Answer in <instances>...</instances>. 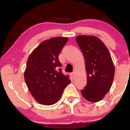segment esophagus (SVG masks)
<instances>
[{
	"label": "esophagus",
	"instance_id": "obj_1",
	"mask_svg": "<svg viewBox=\"0 0 130 130\" xmlns=\"http://www.w3.org/2000/svg\"><path fill=\"white\" fill-rule=\"evenodd\" d=\"M74 76H75V73H74V72L71 73V78L74 79Z\"/></svg>",
	"mask_w": 130,
	"mask_h": 130
}]
</instances>
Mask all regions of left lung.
<instances>
[{"label": "left lung", "instance_id": "8db88e82", "mask_svg": "<svg viewBox=\"0 0 130 130\" xmlns=\"http://www.w3.org/2000/svg\"><path fill=\"white\" fill-rule=\"evenodd\" d=\"M86 62L87 84L80 90L91 102H98L108 92L112 84L115 69L109 52L99 38L80 35L76 38Z\"/></svg>", "mask_w": 130, "mask_h": 130}]
</instances>
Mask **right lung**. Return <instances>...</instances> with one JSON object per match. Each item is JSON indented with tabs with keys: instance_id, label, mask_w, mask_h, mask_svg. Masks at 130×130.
Returning a JSON list of instances; mask_svg holds the SVG:
<instances>
[{
	"instance_id": "right-lung-1",
	"label": "right lung",
	"mask_w": 130,
	"mask_h": 130,
	"mask_svg": "<svg viewBox=\"0 0 130 130\" xmlns=\"http://www.w3.org/2000/svg\"><path fill=\"white\" fill-rule=\"evenodd\" d=\"M68 40L67 37H54L44 40L28 58L24 79L33 97L40 104L56 103L71 83L69 76L62 73L59 60Z\"/></svg>"
}]
</instances>
